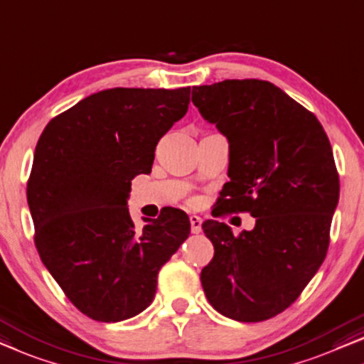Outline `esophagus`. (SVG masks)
Here are the masks:
<instances>
[{
  "label": "esophagus",
  "instance_id": "esophagus-1",
  "mask_svg": "<svg viewBox=\"0 0 364 364\" xmlns=\"http://www.w3.org/2000/svg\"><path fill=\"white\" fill-rule=\"evenodd\" d=\"M191 226H192V233L198 235L202 231V218L197 217V215H191Z\"/></svg>",
  "mask_w": 364,
  "mask_h": 364
}]
</instances>
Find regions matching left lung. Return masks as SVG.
I'll use <instances>...</instances> for the list:
<instances>
[{"label": "left lung", "instance_id": "obj_1", "mask_svg": "<svg viewBox=\"0 0 364 364\" xmlns=\"http://www.w3.org/2000/svg\"><path fill=\"white\" fill-rule=\"evenodd\" d=\"M192 102L230 144L220 210L256 218L238 236L203 221L215 255L200 281L221 315L262 322L296 302L326 256L340 197L330 141L314 113L266 80L193 87Z\"/></svg>", "mask_w": 364, "mask_h": 364}]
</instances>
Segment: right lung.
I'll use <instances>...</instances> for the list:
<instances>
[{"label":"right lung","mask_w":364,"mask_h":364,"mask_svg":"<svg viewBox=\"0 0 364 364\" xmlns=\"http://www.w3.org/2000/svg\"><path fill=\"white\" fill-rule=\"evenodd\" d=\"M191 87L109 88L52 118L28 181L34 243L67 299L98 322L149 307L157 274L191 235L182 210L143 230L129 217L131 181L149 173L159 139L187 113Z\"/></svg>","instance_id":"right-lung-1"}]
</instances>
